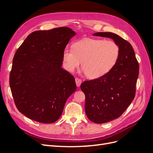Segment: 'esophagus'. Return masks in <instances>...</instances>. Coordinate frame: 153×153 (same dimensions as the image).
I'll use <instances>...</instances> for the list:
<instances>
[{"label": "esophagus", "mask_w": 153, "mask_h": 153, "mask_svg": "<svg viewBox=\"0 0 153 153\" xmlns=\"http://www.w3.org/2000/svg\"><path fill=\"white\" fill-rule=\"evenodd\" d=\"M75 82L77 87H80L82 84V80L80 79L79 78H75Z\"/></svg>", "instance_id": "esophagus-1"}]
</instances>
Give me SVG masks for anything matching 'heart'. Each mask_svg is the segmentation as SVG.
I'll return each instance as SVG.
<instances>
[{
  "label": "heart",
  "mask_w": 153,
  "mask_h": 153,
  "mask_svg": "<svg viewBox=\"0 0 153 153\" xmlns=\"http://www.w3.org/2000/svg\"><path fill=\"white\" fill-rule=\"evenodd\" d=\"M120 54L118 45L112 40L84 39L73 48H66L62 54L64 68L72 72L80 66L88 78L95 79L109 73L117 64Z\"/></svg>",
  "instance_id": "heart-1"
}]
</instances>
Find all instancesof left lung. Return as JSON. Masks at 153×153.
Segmentation results:
<instances>
[{
	"instance_id": "8db88e82",
	"label": "left lung",
	"mask_w": 153,
	"mask_h": 153,
	"mask_svg": "<svg viewBox=\"0 0 153 153\" xmlns=\"http://www.w3.org/2000/svg\"><path fill=\"white\" fill-rule=\"evenodd\" d=\"M94 36L112 39L120 49L119 60L105 75L85 81L80 85L85 96V111L90 121L101 124L119 117L135 96L139 64L131 44L112 32Z\"/></svg>"
}]
</instances>
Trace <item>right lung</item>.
Returning a JSON list of instances; mask_svg holds the SVG:
<instances>
[{"instance_id": "add662e5", "label": "right lung", "mask_w": 153, "mask_h": 153, "mask_svg": "<svg viewBox=\"0 0 153 153\" xmlns=\"http://www.w3.org/2000/svg\"><path fill=\"white\" fill-rule=\"evenodd\" d=\"M75 32L66 27L32 32L14 55L10 85L17 109L33 121L52 123L76 89L61 67L62 54Z\"/></svg>"}]
</instances>
